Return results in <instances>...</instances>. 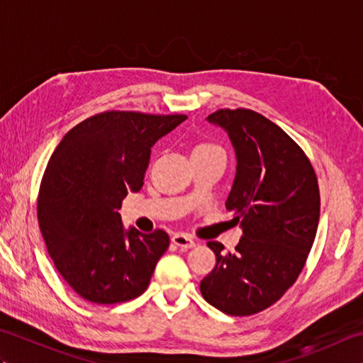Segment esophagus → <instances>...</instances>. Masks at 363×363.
Segmentation results:
<instances>
[{
  "label": "esophagus",
  "mask_w": 363,
  "mask_h": 363,
  "mask_svg": "<svg viewBox=\"0 0 363 363\" xmlns=\"http://www.w3.org/2000/svg\"><path fill=\"white\" fill-rule=\"evenodd\" d=\"M172 242L177 246H181V248H184V250H190V248H195V246H196L195 240H191V238L186 234H174L172 237Z\"/></svg>",
  "instance_id": "1"
}]
</instances>
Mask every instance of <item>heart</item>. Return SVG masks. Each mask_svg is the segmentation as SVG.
<instances>
[{
  "label": "heart",
  "mask_w": 363,
  "mask_h": 363,
  "mask_svg": "<svg viewBox=\"0 0 363 363\" xmlns=\"http://www.w3.org/2000/svg\"><path fill=\"white\" fill-rule=\"evenodd\" d=\"M212 148H217V146H212V145H206V143H203V145H198L195 150H212Z\"/></svg>",
  "instance_id": "heart-1"
}]
</instances>
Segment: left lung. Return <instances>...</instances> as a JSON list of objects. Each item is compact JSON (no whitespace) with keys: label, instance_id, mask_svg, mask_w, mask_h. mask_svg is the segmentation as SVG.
<instances>
[{"label":"left lung","instance_id":"obj_1","mask_svg":"<svg viewBox=\"0 0 363 363\" xmlns=\"http://www.w3.org/2000/svg\"><path fill=\"white\" fill-rule=\"evenodd\" d=\"M207 121L234 146L226 209L243 237L226 254L221 243H207L217 264L199 289L218 311L246 317L274 304L303 272L318 228V182L304 151L264 115L221 109Z\"/></svg>","mask_w":363,"mask_h":363}]
</instances>
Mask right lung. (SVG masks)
<instances>
[{"label": "right lung", "instance_id": "obj_1", "mask_svg": "<svg viewBox=\"0 0 363 363\" xmlns=\"http://www.w3.org/2000/svg\"><path fill=\"white\" fill-rule=\"evenodd\" d=\"M186 120L104 112L76 125L54 150L37 218L54 265L81 298L117 304L148 287L168 234L126 229L118 209L128 191L142 189L154 143Z\"/></svg>", "mask_w": 363, "mask_h": 363}]
</instances>
